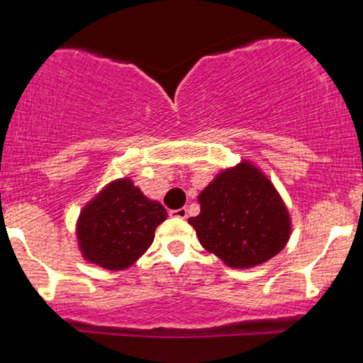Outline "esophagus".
<instances>
[{"label":"esophagus","mask_w":363,"mask_h":363,"mask_svg":"<svg viewBox=\"0 0 363 363\" xmlns=\"http://www.w3.org/2000/svg\"><path fill=\"white\" fill-rule=\"evenodd\" d=\"M169 215L174 216V218L184 220L186 216H187V210H186V208H179V210H170Z\"/></svg>","instance_id":"esophagus-1"}]
</instances>
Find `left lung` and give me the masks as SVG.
<instances>
[{"mask_svg":"<svg viewBox=\"0 0 363 363\" xmlns=\"http://www.w3.org/2000/svg\"><path fill=\"white\" fill-rule=\"evenodd\" d=\"M191 216L199 242L235 269L262 264L285 247L291 220L273 182L251 162L225 169L198 196Z\"/></svg>","mask_w":363,"mask_h":363,"instance_id":"8db88e82","label":"left lung"}]
</instances>
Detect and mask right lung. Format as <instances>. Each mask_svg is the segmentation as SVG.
Wrapping results in <instances>:
<instances>
[{
  "label": "right lung",
  "instance_id": "right-lung-1",
  "mask_svg": "<svg viewBox=\"0 0 363 363\" xmlns=\"http://www.w3.org/2000/svg\"><path fill=\"white\" fill-rule=\"evenodd\" d=\"M167 218L158 201L148 199L131 179H116L86 203L77 222L83 259L119 272L138 261Z\"/></svg>",
  "mask_w": 363,
  "mask_h": 363
}]
</instances>
